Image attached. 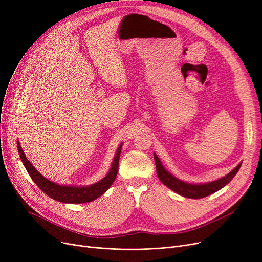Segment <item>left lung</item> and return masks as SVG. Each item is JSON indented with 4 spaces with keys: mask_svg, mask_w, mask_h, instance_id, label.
<instances>
[{
    "mask_svg": "<svg viewBox=\"0 0 262 262\" xmlns=\"http://www.w3.org/2000/svg\"><path fill=\"white\" fill-rule=\"evenodd\" d=\"M154 159L156 164L157 176L160 180V182L166 185L167 187H169L171 190L175 191L176 193L189 199H202L214 193V192H216L220 189H222L232 180L233 177H235V175L237 174V172L241 167V163L238 164V167H236L230 173H228L226 176L222 178H220L217 181L207 183V184L194 185V184H187L185 182H182L178 180V178L174 177L171 173L166 171V169L162 167L160 160L155 154H154Z\"/></svg>",
    "mask_w": 262,
    "mask_h": 262,
    "instance_id": "8db88e82",
    "label": "left lung"
}]
</instances>
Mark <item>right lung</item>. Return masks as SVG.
Segmentation results:
<instances>
[{
	"label": "right lung",
	"mask_w": 262,
	"mask_h": 262,
	"mask_svg": "<svg viewBox=\"0 0 262 262\" xmlns=\"http://www.w3.org/2000/svg\"><path fill=\"white\" fill-rule=\"evenodd\" d=\"M19 155L24 164V167L30 174L32 180L35 184L42 190L47 195L62 203H70V204H80V203H89L95 199L101 196L103 193L109 189L116 180L119 168V159L121 154V147L119 146L118 152L115 156L113 166L110 168L109 173L103 178L102 181L95 183L88 187H73V186H59L53 182H50L46 177L41 175L33 166L32 163L27 160L23 150L20 146L19 141H17Z\"/></svg>",
	"instance_id": "add662e5"
}]
</instances>
